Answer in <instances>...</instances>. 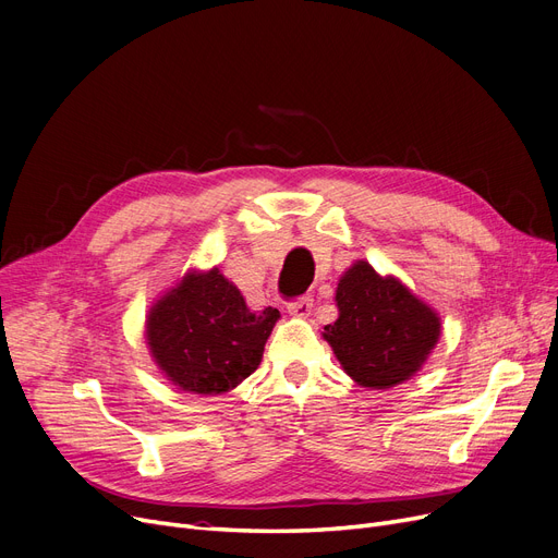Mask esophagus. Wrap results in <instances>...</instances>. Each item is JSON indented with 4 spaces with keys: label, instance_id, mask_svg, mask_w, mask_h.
I'll return each mask as SVG.
<instances>
[{
    "label": "esophagus",
    "instance_id": "esophagus-1",
    "mask_svg": "<svg viewBox=\"0 0 558 558\" xmlns=\"http://www.w3.org/2000/svg\"><path fill=\"white\" fill-rule=\"evenodd\" d=\"M312 305H314V301L310 296H303V299H299L294 303H289L287 312L292 314V317H296V319H307L310 312H312Z\"/></svg>",
    "mask_w": 558,
    "mask_h": 558
}]
</instances>
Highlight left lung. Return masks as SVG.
<instances>
[{
  "mask_svg": "<svg viewBox=\"0 0 558 558\" xmlns=\"http://www.w3.org/2000/svg\"><path fill=\"white\" fill-rule=\"evenodd\" d=\"M335 303L337 319L322 335L360 387L390 390L413 378L440 342V314L365 259L339 278Z\"/></svg>",
  "mask_w": 558,
  "mask_h": 558,
  "instance_id": "left-lung-1",
  "label": "left lung"
}]
</instances>
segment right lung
<instances>
[{"mask_svg": "<svg viewBox=\"0 0 558 558\" xmlns=\"http://www.w3.org/2000/svg\"><path fill=\"white\" fill-rule=\"evenodd\" d=\"M278 319L276 307L253 312L219 266L191 269L150 305L145 344L178 390L216 397L259 367Z\"/></svg>", "mask_w": 558, "mask_h": 558, "instance_id": "add662e5", "label": "right lung"}]
</instances>
